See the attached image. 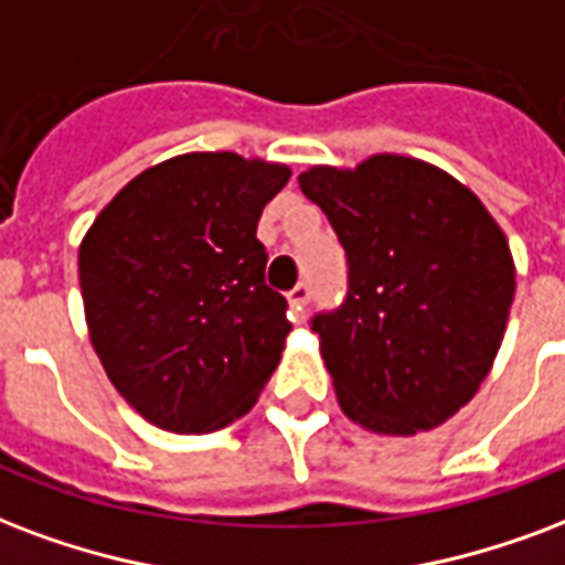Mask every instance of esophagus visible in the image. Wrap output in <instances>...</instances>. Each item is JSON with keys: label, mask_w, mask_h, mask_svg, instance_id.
Returning <instances> with one entry per match:
<instances>
[{"label": "esophagus", "mask_w": 565, "mask_h": 565, "mask_svg": "<svg viewBox=\"0 0 565 565\" xmlns=\"http://www.w3.org/2000/svg\"><path fill=\"white\" fill-rule=\"evenodd\" d=\"M287 301H290L292 320H296V322L305 320V308H308V301H311V284H308V281L296 284V287L287 292Z\"/></svg>", "instance_id": "34e87169"}]
</instances>
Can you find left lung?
<instances>
[{
    "instance_id": "1",
    "label": "left lung",
    "mask_w": 565,
    "mask_h": 565,
    "mask_svg": "<svg viewBox=\"0 0 565 565\" xmlns=\"http://www.w3.org/2000/svg\"><path fill=\"white\" fill-rule=\"evenodd\" d=\"M299 186L347 252V299L311 329L343 415L415 436L454 417L489 376L515 266L480 198L441 168L379 153L317 166Z\"/></svg>"
}]
</instances>
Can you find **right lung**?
<instances>
[{"mask_svg":"<svg viewBox=\"0 0 565 565\" xmlns=\"http://www.w3.org/2000/svg\"><path fill=\"white\" fill-rule=\"evenodd\" d=\"M287 180V166L231 150L183 153L129 180L82 239L94 350L159 429L227 426L278 367L292 326L257 222Z\"/></svg>","mask_w":565,"mask_h":565,"instance_id":"1","label":"right lung"}]
</instances>
